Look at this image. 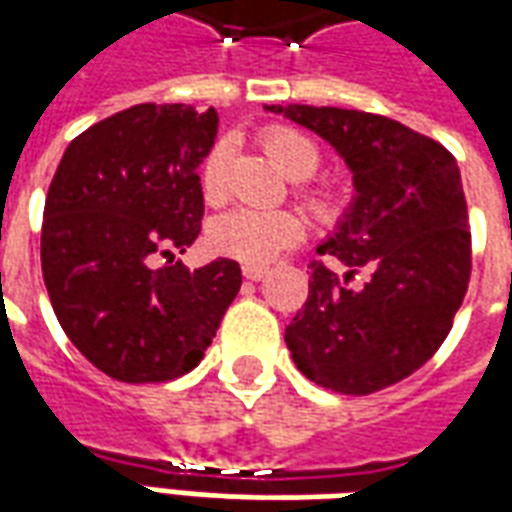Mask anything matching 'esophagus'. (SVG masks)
Listing matches in <instances>:
<instances>
[{"instance_id": "esophagus-1", "label": "esophagus", "mask_w": 512, "mask_h": 512, "mask_svg": "<svg viewBox=\"0 0 512 512\" xmlns=\"http://www.w3.org/2000/svg\"><path fill=\"white\" fill-rule=\"evenodd\" d=\"M268 268L266 266H244V277L246 279H255V282H260V279L266 277Z\"/></svg>"}]
</instances>
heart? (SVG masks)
I'll return each mask as SVG.
<instances>
[{
    "label": "heart",
    "mask_w": 512,
    "mask_h": 512,
    "mask_svg": "<svg viewBox=\"0 0 512 512\" xmlns=\"http://www.w3.org/2000/svg\"><path fill=\"white\" fill-rule=\"evenodd\" d=\"M260 142L266 147L268 156L274 158L290 178H312L323 164L321 145L299 128H268L260 136ZM200 189L205 202H211V205L227 200V189H230V142L227 139L213 142L202 158ZM299 194L323 219H329L337 211V197L326 186L301 183ZM304 235H307V219L296 211L235 208V211L222 213L211 224L213 249L227 257H235L241 263H249V266H266L285 249L301 244Z\"/></svg>",
    "instance_id": "1"
}]
</instances>
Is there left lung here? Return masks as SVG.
<instances>
[{"mask_svg": "<svg viewBox=\"0 0 512 512\" xmlns=\"http://www.w3.org/2000/svg\"><path fill=\"white\" fill-rule=\"evenodd\" d=\"M312 128L354 169L356 202L318 246L310 296L285 329L304 376L373 395L439 351L472 274L461 169L444 145L397 120L337 106H268ZM365 273L362 286L355 277Z\"/></svg>", "mask_w": 512, "mask_h": 512, "instance_id": "1", "label": "left lung"}]
</instances>
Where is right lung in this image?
Here are the masks:
<instances>
[{
	"mask_svg": "<svg viewBox=\"0 0 512 512\" xmlns=\"http://www.w3.org/2000/svg\"><path fill=\"white\" fill-rule=\"evenodd\" d=\"M219 117L139 104L73 139L51 178L40 263L57 321L101 373L164 384L200 365L241 288V266L153 269L202 230L197 167Z\"/></svg>",
	"mask_w": 512,
	"mask_h": 512,
	"instance_id": "add662e5",
	"label": "right lung"
}]
</instances>
